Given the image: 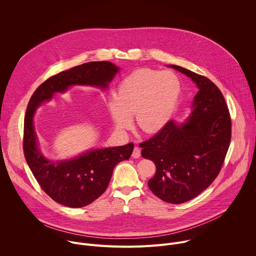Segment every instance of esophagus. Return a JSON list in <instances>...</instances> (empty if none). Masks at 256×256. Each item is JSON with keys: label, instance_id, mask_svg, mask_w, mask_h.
I'll return each instance as SVG.
<instances>
[{"label": "esophagus", "instance_id": "esophagus-1", "mask_svg": "<svg viewBox=\"0 0 256 256\" xmlns=\"http://www.w3.org/2000/svg\"><path fill=\"white\" fill-rule=\"evenodd\" d=\"M132 157L134 158V159H138L140 157V148L138 147H134V152L132 154Z\"/></svg>", "mask_w": 256, "mask_h": 256}]
</instances>
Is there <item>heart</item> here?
Segmentation results:
<instances>
[{
    "label": "heart",
    "instance_id": "b5f03b06",
    "mask_svg": "<svg viewBox=\"0 0 256 256\" xmlns=\"http://www.w3.org/2000/svg\"><path fill=\"white\" fill-rule=\"evenodd\" d=\"M181 91L180 81L172 72L140 68L126 76L110 97L107 109L118 128H128L136 114L138 126L154 134L170 120Z\"/></svg>",
    "mask_w": 256,
    "mask_h": 256
}]
</instances>
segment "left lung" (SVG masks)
<instances>
[{
  "instance_id": "1",
  "label": "left lung",
  "mask_w": 256,
  "mask_h": 256,
  "mask_svg": "<svg viewBox=\"0 0 256 256\" xmlns=\"http://www.w3.org/2000/svg\"><path fill=\"white\" fill-rule=\"evenodd\" d=\"M198 86L190 118L180 126L169 120L154 136L140 144L142 156L156 173L151 192L169 204H182L208 188L220 173L231 142V118L222 92L210 79L170 64Z\"/></svg>"
}]
</instances>
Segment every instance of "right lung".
Here are the masks:
<instances>
[{
    "label": "right lung",
    "mask_w": 256,
    "mask_h": 256,
    "mask_svg": "<svg viewBox=\"0 0 256 256\" xmlns=\"http://www.w3.org/2000/svg\"><path fill=\"white\" fill-rule=\"evenodd\" d=\"M118 72V68L107 60L86 62L48 78L29 100L24 118V156L42 190L62 206L82 208L98 198L106 190L114 167L130 157L134 144L91 150L72 160L52 162L38 148L33 128L34 112L54 93H64L72 85L107 88Z\"/></svg>",
    "instance_id": "right-lung-1"
}]
</instances>
